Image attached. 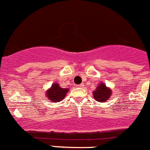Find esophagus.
<instances>
[{
    "label": "esophagus",
    "instance_id": "obj_1",
    "mask_svg": "<svg viewBox=\"0 0 150 150\" xmlns=\"http://www.w3.org/2000/svg\"><path fill=\"white\" fill-rule=\"evenodd\" d=\"M77 86L78 87H82V86H83V83H82V84H80V85H78Z\"/></svg>",
    "mask_w": 150,
    "mask_h": 150
}]
</instances>
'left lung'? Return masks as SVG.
<instances>
[{"instance_id": "left-lung-1", "label": "left lung", "mask_w": 150, "mask_h": 150, "mask_svg": "<svg viewBox=\"0 0 150 150\" xmlns=\"http://www.w3.org/2000/svg\"><path fill=\"white\" fill-rule=\"evenodd\" d=\"M94 98L99 102H104L107 100L111 97L112 91L110 88L106 86V84L100 83L95 91H92Z\"/></svg>"}]
</instances>
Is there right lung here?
<instances>
[{
    "instance_id": "right-lung-1",
    "label": "right lung",
    "mask_w": 150,
    "mask_h": 150,
    "mask_svg": "<svg viewBox=\"0 0 150 150\" xmlns=\"http://www.w3.org/2000/svg\"><path fill=\"white\" fill-rule=\"evenodd\" d=\"M69 88H64L59 86V83H53L49 89L46 90V95L50 101L58 102L62 100L68 92Z\"/></svg>"
}]
</instances>
